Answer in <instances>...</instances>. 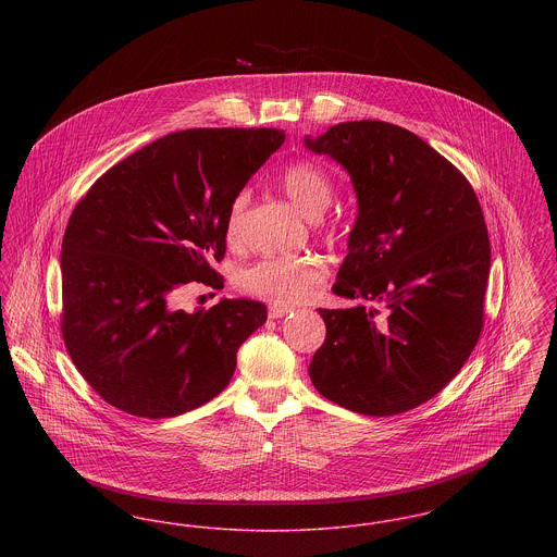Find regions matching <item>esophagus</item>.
Instances as JSON below:
<instances>
[{"instance_id": "34e87169", "label": "esophagus", "mask_w": 557, "mask_h": 557, "mask_svg": "<svg viewBox=\"0 0 557 557\" xmlns=\"http://www.w3.org/2000/svg\"><path fill=\"white\" fill-rule=\"evenodd\" d=\"M292 307H288V305H277V302H275V305H271V307H269V318H284V315H288Z\"/></svg>"}]
</instances>
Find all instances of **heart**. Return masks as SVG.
<instances>
[{
  "label": "heart",
  "instance_id": "1",
  "mask_svg": "<svg viewBox=\"0 0 557 557\" xmlns=\"http://www.w3.org/2000/svg\"><path fill=\"white\" fill-rule=\"evenodd\" d=\"M280 186L294 202V207L309 219H319L334 200V184L313 160H296L280 173ZM248 189H242L227 211L225 234L236 242L242 225V212L248 205ZM327 265L319 257H267L242 269L239 286L255 296L273 302L292 305L311 298L323 286Z\"/></svg>",
  "mask_w": 557,
  "mask_h": 557
}]
</instances>
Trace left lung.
Returning <instances> with one entry per match:
<instances>
[{"instance_id": "left-lung-1", "label": "left lung", "mask_w": 557, "mask_h": 557, "mask_svg": "<svg viewBox=\"0 0 557 557\" xmlns=\"http://www.w3.org/2000/svg\"><path fill=\"white\" fill-rule=\"evenodd\" d=\"M305 146L345 166L359 202L332 286L359 305L319 309L327 332L311 382L363 416L409 411L449 384L482 332L491 242L476 194L449 160L393 123H338Z\"/></svg>"}]
</instances>
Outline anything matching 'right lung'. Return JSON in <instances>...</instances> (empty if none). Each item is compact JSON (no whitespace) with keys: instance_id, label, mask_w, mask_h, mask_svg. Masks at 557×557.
Returning a JSON list of instances; mask_svg holds the SVG:
<instances>
[{"instance_id":"obj_1","label":"right lung","mask_w":557,"mask_h":557,"mask_svg":"<svg viewBox=\"0 0 557 557\" xmlns=\"http://www.w3.org/2000/svg\"><path fill=\"white\" fill-rule=\"evenodd\" d=\"M282 129L169 133L116 162L75 207L62 239V338L87 384L112 407L160 420L216 397L263 302L223 298L173 309L189 282L223 288L234 196L280 150Z\"/></svg>"}]
</instances>
